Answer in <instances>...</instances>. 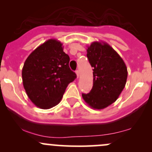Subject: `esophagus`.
I'll use <instances>...</instances> for the list:
<instances>
[{
	"mask_svg": "<svg viewBox=\"0 0 152 152\" xmlns=\"http://www.w3.org/2000/svg\"><path fill=\"white\" fill-rule=\"evenodd\" d=\"M76 75H77V77H79V70H76Z\"/></svg>",
	"mask_w": 152,
	"mask_h": 152,
	"instance_id": "1",
	"label": "esophagus"
}]
</instances>
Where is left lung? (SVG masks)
Wrapping results in <instances>:
<instances>
[{"instance_id":"obj_1","label":"left lung","mask_w":152,"mask_h":152,"mask_svg":"<svg viewBox=\"0 0 152 152\" xmlns=\"http://www.w3.org/2000/svg\"><path fill=\"white\" fill-rule=\"evenodd\" d=\"M87 56L93 67V85L82 98L90 107L102 110L114 103L125 87L127 67L120 55L105 42H93Z\"/></svg>"}]
</instances>
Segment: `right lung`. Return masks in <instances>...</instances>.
I'll return each instance as SVG.
<instances>
[{
  "instance_id": "right-lung-1",
  "label": "right lung",
  "mask_w": 152,
  "mask_h": 152,
  "mask_svg": "<svg viewBox=\"0 0 152 152\" xmlns=\"http://www.w3.org/2000/svg\"><path fill=\"white\" fill-rule=\"evenodd\" d=\"M69 62L62 43L56 39L45 41L30 53L22 70L23 85L35 106L47 110L60 102L67 85L76 78Z\"/></svg>"
}]
</instances>
